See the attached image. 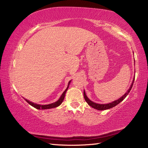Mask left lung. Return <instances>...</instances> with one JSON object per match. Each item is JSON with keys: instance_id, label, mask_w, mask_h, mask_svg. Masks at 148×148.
Wrapping results in <instances>:
<instances>
[{"instance_id": "8db88e82", "label": "left lung", "mask_w": 148, "mask_h": 148, "mask_svg": "<svg viewBox=\"0 0 148 148\" xmlns=\"http://www.w3.org/2000/svg\"><path fill=\"white\" fill-rule=\"evenodd\" d=\"M134 78L133 79V82H132V83L131 84V87H130V88L129 89V90H128V91H127V92H126V93L123 95L121 97H120L119 99L116 100V101H114V102H110V103L105 104H101L95 103V102L91 101V100H89L88 98H87V95L86 94V92H85V90H84V99H85V100H86V101L87 102V103L90 106H91L92 108H95V109H97V110H108V109L112 108L116 106V105L119 104L121 101H123V100L125 99V97H126L127 95H128V94L129 93V92L131 91V88H132V85H133V83H134Z\"/></svg>"}]
</instances>
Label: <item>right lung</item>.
Wrapping results in <instances>:
<instances>
[{
	"label": "right lung",
	"mask_w": 148,
	"mask_h": 148,
	"mask_svg": "<svg viewBox=\"0 0 148 148\" xmlns=\"http://www.w3.org/2000/svg\"><path fill=\"white\" fill-rule=\"evenodd\" d=\"M70 83H71V81H70L69 82V84H68V86H67L66 89H65V91L62 92V94L61 95V97H60L59 99L58 100V101H56V102H53V103L52 104H46V105H40V104H34V102H30L29 101H28V100L27 99H25V101L28 102V103L31 105L32 106H33L34 108H35L36 109H39V110H46V109H50V108H56L57 106H59L60 104H61L62 101H63V100L64 99V97H65V93H66V92L67 91V89H68L69 87V85H70Z\"/></svg>",
	"instance_id": "1"
}]
</instances>
